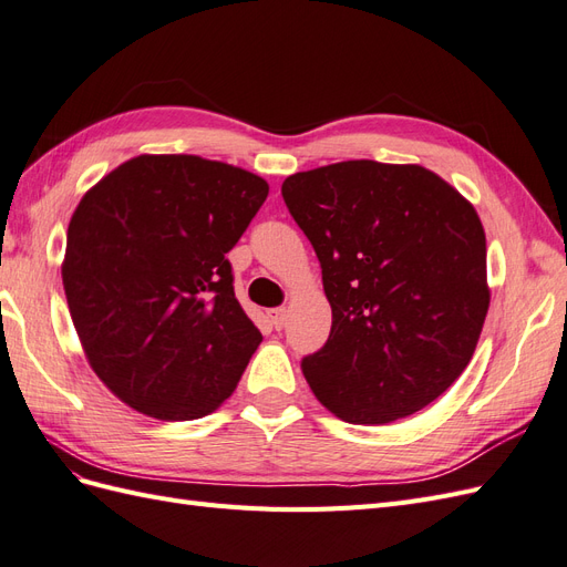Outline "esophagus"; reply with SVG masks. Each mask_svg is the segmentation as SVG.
Here are the masks:
<instances>
[{
	"label": "esophagus",
	"instance_id": "1",
	"mask_svg": "<svg viewBox=\"0 0 567 567\" xmlns=\"http://www.w3.org/2000/svg\"><path fill=\"white\" fill-rule=\"evenodd\" d=\"M269 319H271V326H274V329H277V331H281V329H284V326H286L288 312L284 310V307H279V310H271V312H269Z\"/></svg>",
	"mask_w": 567,
	"mask_h": 567
}]
</instances>
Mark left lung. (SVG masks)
I'll return each mask as SVG.
<instances>
[{
  "instance_id": "8db88e82",
  "label": "left lung",
  "mask_w": 567,
  "mask_h": 567,
  "mask_svg": "<svg viewBox=\"0 0 567 567\" xmlns=\"http://www.w3.org/2000/svg\"><path fill=\"white\" fill-rule=\"evenodd\" d=\"M319 257L331 336L302 359L340 421L385 425L437 400L468 367L489 310L473 203L421 165L346 161L284 179Z\"/></svg>"
}]
</instances>
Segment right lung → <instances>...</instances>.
Instances as JSON below:
<instances>
[{"label": "right lung", "mask_w": 567, "mask_h": 567, "mask_svg": "<svg viewBox=\"0 0 567 567\" xmlns=\"http://www.w3.org/2000/svg\"><path fill=\"white\" fill-rule=\"evenodd\" d=\"M269 184L186 153H142L78 203L61 265L84 357L120 402L158 421L213 414L262 333L227 252Z\"/></svg>", "instance_id": "add662e5"}]
</instances>
